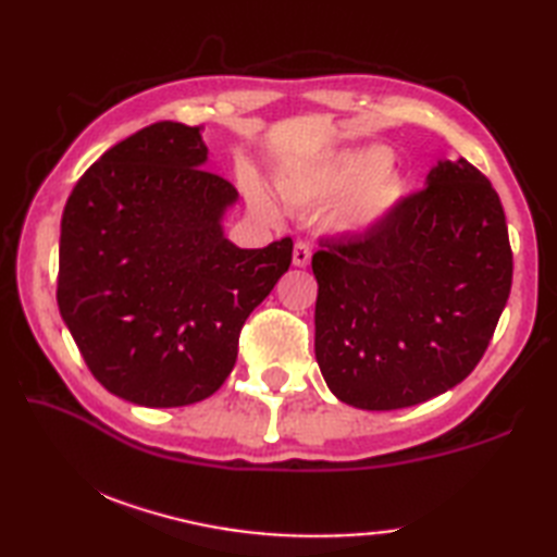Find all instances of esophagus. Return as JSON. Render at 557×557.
I'll return each mask as SVG.
<instances>
[{
	"label": "esophagus",
	"instance_id": "34e87169",
	"mask_svg": "<svg viewBox=\"0 0 557 557\" xmlns=\"http://www.w3.org/2000/svg\"><path fill=\"white\" fill-rule=\"evenodd\" d=\"M292 263L297 268H306L311 263V246L304 244V242H297L294 244V253H292Z\"/></svg>",
	"mask_w": 557,
	"mask_h": 557
}]
</instances>
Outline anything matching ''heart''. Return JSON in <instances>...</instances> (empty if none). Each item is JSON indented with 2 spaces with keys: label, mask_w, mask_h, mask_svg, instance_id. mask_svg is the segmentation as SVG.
I'll list each match as a JSON object with an SVG mask.
<instances>
[{
  "label": "heart",
  "mask_w": 557,
  "mask_h": 557,
  "mask_svg": "<svg viewBox=\"0 0 557 557\" xmlns=\"http://www.w3.org/2000/svg\"><path fill=\"white\" fill-rule=\"evenodd\" d=\"M385 148L337 150L325 158L277 174L282 198L294 208H318L335 200L330 224L337 232L359 234L375 227L401 198L399 174L387 168ZM248 196L258 210L272 212L268 196L248 184Z\"/></svg>",
  "instance_id": "heart-1"
}]
</instances>
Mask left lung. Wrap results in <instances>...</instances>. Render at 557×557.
I'll return each instance as SVG.
<instances>
[{
    "label": "left lung",
    "instance_id": "left-lung-1",
    "mask_svg": "<svg viewBox=\"0 0 557 557\" xmlns=\"http://www.w3.org/2000/svg\"><path fill=\"white\" fill-rule=\"evenodd\" d=\"M315 359L333 395L389 411L421 405L481 361L512 287V248L491 182L443 160L371 232L321 242Z\"/></svg>",
    "mask_w": 557,
    "mask_h": 557
}]
</instances>
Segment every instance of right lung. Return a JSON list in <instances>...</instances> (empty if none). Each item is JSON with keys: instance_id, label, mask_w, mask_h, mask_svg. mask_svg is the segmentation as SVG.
I'll return each mask as SVG.
<instances>
[{"instance_id": "right-lung-1", "label": "right lung", "mask_w": 557, "mask_h": 557, "mask_svg": "<svg viewBox=\"0 0 557 557\" xmlns=\"http://www.w3.org/2000/svg\"><path fill=\"white\" fill-rule=\"evenodd\" d=\"M203 126L158 122L112 146L71 191L57 304L112 395L186 407L227 381L239 333L292 263V239L239 248L222 215L239 194L203 170Z\"/></svg>"}]
</instances>
